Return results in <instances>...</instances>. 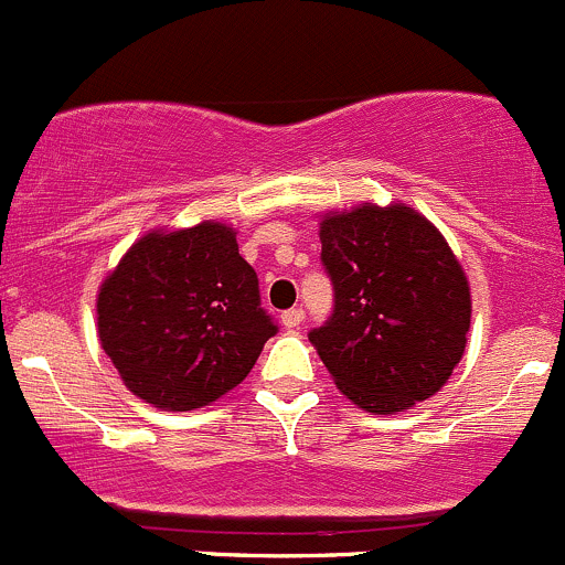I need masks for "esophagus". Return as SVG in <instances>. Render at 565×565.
Here are the masks:
<instances>
[{
  "label": "esophagus",
  "instance_id": "34e87169",
  "mask_svg": "<svg viewBox=\"0 0 565 565\" xmlns=\"http://www.w3.org/2000/svg\"><path fill=\"white\" fill-rule=\"evenodd\" d=\"M301 321H305V310H301V307H290V310L282 312V327L285 329H296Z\"/></svg>",
  "mask_w": 565,
  "mask_h": 565
}]
</instances>
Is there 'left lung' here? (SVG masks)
Returning <instances> with one entry per match:
<instances>
[{
  "mask_svg": "<svg viewBox=\"0 0 565 565\" xmlns=\"http://www.w3.org/2000/svg\"><path fill=\"white\" fill-rule=\"evenodd\" d=\"M332 316L310 343L360 409L395 415L443 390L470 332V282L443 233L404 203L321 220Z\"/></svg>",
  "mask_w": 565,
  "mask_h": 565,
  "instance_id": "left-lung-1",
  "label": "left lung"
}]
</instances>
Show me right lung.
<instances>
[{
    "mask_svg": "<svg viewBox=\"0 0 565 565\" xmlns=\"http://www.w3.org/2000/svg\"><path fill=\"white\" fill-rule=\"evenodd\" d=\"M95 310L100 349L122 384L164 412L231 393L277 332L236 231L211 220L131 244L100 282Z\"/></svg>",
    "mask_w": 565,
    "mask_h": 565,
    "instance_id": "add662e5",
    "label": "right lung"
}]
</instances>
